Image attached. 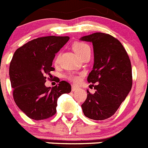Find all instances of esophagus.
<instances>
[{"label":"esophagus","mask_w":148,"mask_h":148,"mask_svg":"<svg viewBox=\"0 0 148 148\" xmlns=\"http://www.w3.org/2000/svg\"><path fill=\"white\" fill-rule=\"evenodd\" d=\"M77 90H78V87H76V86H75V85H72V91H73V92H74V91H76Z\"/></svg>","instance_id":"obj_1"}]
</instances>
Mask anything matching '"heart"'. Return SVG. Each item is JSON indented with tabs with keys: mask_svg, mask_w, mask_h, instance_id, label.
<instances>
[{
	"mask_svg": "<svg viewBox=\"0 0 148 148\" xmlns=\"http://www.w3.org/2000/svg\"><path fill=\"white\" fill-rule=\"evenodd\" d=\"M73 50L75 51V53L78 55L79 57L84 55L87 52H89L90 51V48L89 47L88 44H87L86 43L81 42V41H78V42H75L73 44ZM58 57L59 56H56V58L54 59L55 64H57L58 61ZM67 78L69 80L72 81V82H75V83H77L80 81V76L75 75V74H73V73H70L67 75Z\"/></svg>",
	"mask_w": 148,
	"mask_h": 148,
	"instance_id": "1",
	"label": "heart"
}]
</instances>
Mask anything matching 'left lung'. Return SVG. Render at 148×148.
I'll return each mask as SVG.
<instances>
[{"label": "left lung", "mask_w": 148, "mask_h": 148, "mask_svg": "<svg viewBox=\"0 0 148 148\" xmlns=\"http://www.w3.org/2000/svg\"><path fill=\"white\" fill-rule=\"evenodd\" d=\"M80 40L92 43L94 64L87 82L96 84L95 93L87 90L82 110L91 119H107L114 115L131 90L130 60L121 43L109 34L95 32Z\"/></svg>", "instance_id": "left-lung-1"}]
</instances>
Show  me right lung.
I'll use <instances>...</instances> for the list:
<instances>
[{
	"instance_id": "1",
	"label": "right lung",
	"mask_w": 148,
	"mask_h": 148,
	"mask_svg": "<svg viewBox=\"0 0 148 148\" xmlns=\"http://www.w3.org/2000/svg\"><path fill=\"white\" fill-rule=\"evenodd\" d=\"M69 39L68 36L38 38L13 55L10 65L13 98L29 118L38 121L52 117L56 113L58 98L71 92V85L65 81H58L53 87L45 86L47 75L55 70L52 65L56 54Z\"/></svg>"
}]
</instances>
